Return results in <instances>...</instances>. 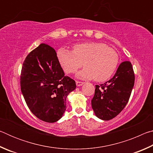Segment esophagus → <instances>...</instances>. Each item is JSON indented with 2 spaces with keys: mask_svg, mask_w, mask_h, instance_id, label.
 <instances>
[{
  "mask_svg": "<svg viewBox=\"0 0 153 153\" xmlns=\"http://www.w3.org/2000/svg\"><path fill=\"white\" fill-rule=\"evenodd\" d=\"M76 86H82L83 84H84V82H79V81H76Z\"/></svg>",
  "mask_w": 153,
  "mask_h": 153,
  "instance_id": "1",
  "label": "esophagus"
}]
</instances>
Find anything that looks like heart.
I'll return each mask as SVG.
<instances>
[{
  "instance_id": "obj_1",
  "label": "heart",
  "mask_w": 153,
  "mask_h": 153,
  "mask_svg": "<svg viewBox=\"0 0 153 153\" xmlns=\"http://www.w3.org/2000/svg\"><path fill=\"white\" fill-rule=\"evenodd\" d=\"M56 56L67 74L75 73L83 65L85 67L76 74L80 79L104 82L115 73L119 64L117 52L102 42H90L77 44L74 51L60 48Z\"/></svg>"
}]
</instances>
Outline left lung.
I'll return each mask as SVG.
<instances>
[{
  "label": "left lung",
  "mask_w": 153,
  "mask_h": 153,
  "mask_svg": "<svg viewBox=\"0 0 153 153\" xmlns=\"http://www.w3.org/2000/svg\"><path fill=\"white\" fill-rule=\"evenodd\" d=\"M134 80L131 63L124 61L112 78L100 86L96 85L94 96L91 100L95 115L105 121L116 117L128 102Z\"/></svg>",
  "instance_id": "left-lung-1"
}]
</instances>
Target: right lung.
I'll return each instance as SVG.
<instances>
[{
    "instance_id": "add662e5",
    "label": "right lung",
    "mask_w": 153,
    "mask_h": 153,
    "mask_svg": "<svg viewBox=\"0 0 153 153\" xmlns=\"http://www.w3.org/2000/svg\"><path fill=\"white\" fill-rule=\"evenodd\" d=\"M21 90L28 108L36 117L54 123L63 117L66 98L76 89V82L65 76L54 48L41 44L23 64Z\"/></svg>"
}]
</instances>
